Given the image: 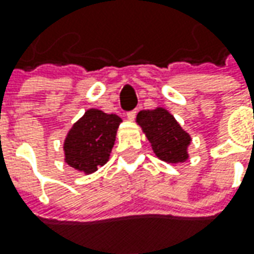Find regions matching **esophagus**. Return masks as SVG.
<instances>
[{
  "mask_svg": "<svg viewBox=\"0 0 254 254\" xmlns=\"http://www.w3.org/2000/svg\"><path fill=\"white\" fill-rule=\"evenodd\" d=\"M136 114H137V112H136L135 110L129 111V112H127V118L130 119V121H133V119L136 118Z\"/></svg>",
  "mask_w": 254,
  "mask_h": 254,
  "instance_id": "1",
  "label": "esophagus"
}]
</instances>
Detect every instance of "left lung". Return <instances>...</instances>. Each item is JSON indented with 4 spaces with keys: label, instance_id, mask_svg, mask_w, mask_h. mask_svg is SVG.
<instances>
[{
    "label": "left lung",
    "instance_id": "obj_1",
    "mask_svg": "<svg viewBox=\"0 0 254 254\" xmlns=\"http://www.w3.org/2000/svg\"><path fill=\"white\" fill-rule=\"evenodd\" d=\"M136 119L157 157L167 163H181L187 159V146L191 139L167 111H140Z\"/></svg>",
    "mask_w": 254,
    "mask_h": 254
}]
</instances>
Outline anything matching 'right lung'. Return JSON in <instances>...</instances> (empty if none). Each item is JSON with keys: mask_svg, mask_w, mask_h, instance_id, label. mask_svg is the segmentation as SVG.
<instances>
[{"mask_svg": "<svg viewBox=\"0 0 254 254\" xmlns=\"http://www.w3.org/2000/svg\"><path fill=\"white\" fill-rule=\"evenodd\" d=\"M122 119L100 110H88L75 122L64 142L66 162L90 174L104 166L114 147L117 129Z\"/></svg>", "mask_w": 254, "mask_h": 254, "instance_id": "add662e5", "label": "right lung"}]
</instances>
